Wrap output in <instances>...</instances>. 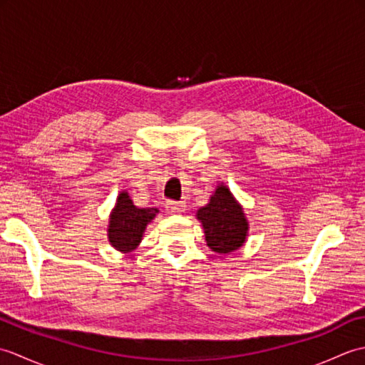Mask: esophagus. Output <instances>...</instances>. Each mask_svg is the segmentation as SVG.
Instances as JSON below:
<instances>
[{"mask_svg": "<svg viewBox=\"0 0 365 365\" xmlns=\"http://www.w3.org/2000/svg\"><path fill=\"white\" fill-rule=\"evenodd\" d=\"M165 210L168 215H180L187 210V205L182 202H174V200H169L165 207Z\"/></svg>", "mask_w": 365, "mask_h": 365, "instance_id": "obj_1", "label": "esophagus"}]
</instances>
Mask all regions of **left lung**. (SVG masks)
Returning a JSON list of instances; mask_svg holds the SVG:
<instances>
[{
    "label": "left lung",
    "instance_id": "1",
    "mask_svg": "<svg viewBox=\"0 0 365 365\" xmlns=\"http://www.w3.org/2000/svg\"><path fill=\"white\" fill-rule=\"evenodd\" d=\"M202 224L207 246L218 254H229L240 250L247 238L250 222L242 204L222 182L213 191L205 207L196 212Z\"/></svg>",
    "mask_w": 365,
    "mask_h": 365
}]
</instances>
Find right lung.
<instances>
[{
  "label": "right lung",
  "mask_w": 365,
  "mask_h": 365,
  "mask_svg": "<svg viewBox=\"0 0 365 365\" xmlns=\"http://www.w3.org/2000/svg\"><path fill=\"white\" fill-rule=\"evenodd\" d=\"M157 215L158 208H139L133 204L125 190L120 191L108 221V242L122 254L135 251L141 243L145 227Z\"/></svg>",
  "instance_id": "add662e5"
}]
</instances>
